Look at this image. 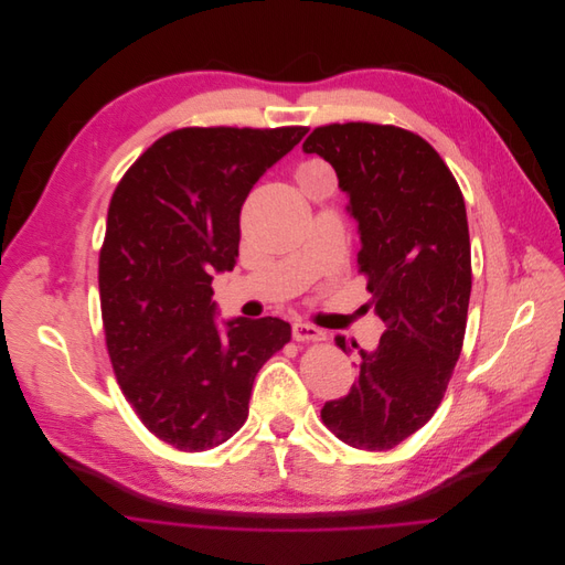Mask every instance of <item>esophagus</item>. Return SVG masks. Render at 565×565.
Instances as JSON below:
<instances>
[{"label":"esophagus","instance_id":"esophagus-1","mask_svg":"<svg viewBox=\"0 0 565 565\" xmlns=\"http://www.w3.org/2000/svg\"><path fill=\"white\" fill-rule=\"evenodd\" d=\"M291 335L296 338V341L305 343V341H322V338L327 335L320 327L311 324V322H305V320H296L291 324Z\"/></svg>","mask_w":565,"mask_h":565}]
</instances>
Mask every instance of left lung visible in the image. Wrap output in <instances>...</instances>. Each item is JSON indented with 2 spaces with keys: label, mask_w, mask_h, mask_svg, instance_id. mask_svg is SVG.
Masks as SVG:
<instances>
[{
  "label": "left lung",
  "mask_w": 565,
  "mask_h": 565,
  "mask_svg": "<svg viewBox=\"0 0 565 565\" xmlns=\"http://www.w3.org/2000/svg\"><path fill=\"white\" fill-rule=\"evenodd\" d=\"M305 153L327 160L359 222V269L370 305L387 324L376 350L359 352V381L327 401L322 423L359 449H392L436 412L459 361L470 289V232L463 193L440 156L398 127H318Z\"/></svg>",
  "instance_id": "obj_1"
}]
</instances>
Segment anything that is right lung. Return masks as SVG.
<instances>
[{"mask_svg": "<svg viewBox=\"0 0 565 565\" xmlns=\"http://www.w3.org/2000/svg\"><path fill=\"white\" fill-rule=\"evenodd\" d=\"M305 134L178 129L110 198L99 252L108 356L147 429L182 452L243 427L258 370L291 338L289 322L271 316L217 322L211 280L236 265L249 191Z\"/></svg>", "mask_w": 565, "mask_h": 565, "instance_id": "1", "label": "right lung"}]
</instances>
